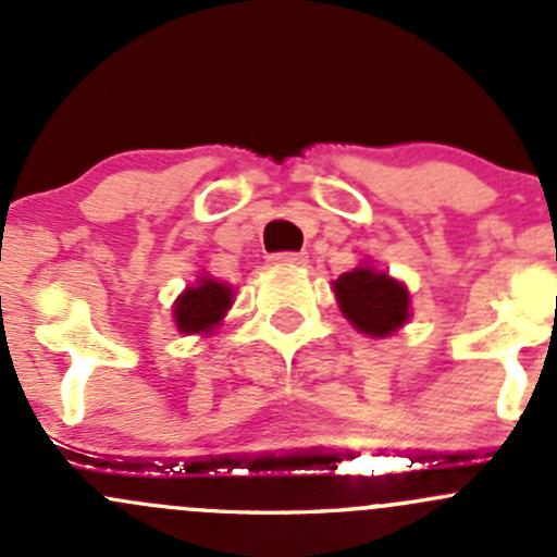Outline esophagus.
Here are the masks:
<instances>
[{
	"label": "esophagus",
	"mask_w": 557,
	"mask_h": 557,
	"mask_svg": "<svg viewBox=\"0 0 557 557\" xmlns=\"http://www.w3.org/2000/svg\"><path fill=\"white\" fill-rule=\"evenodd\" d=\"M272 261L277 267H305L310 258H307V252H277V256H272Z\"/></svg>",
	"instance_id": "1"
}]
</instances>
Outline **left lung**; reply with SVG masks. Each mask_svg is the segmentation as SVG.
<instances>
[{
    "label": "left lung",
    "mask_w": 557,
    "mask_h": 557,
    "mask_svg": "<svg viewBox=\"0 0 557 557\" xmlns=\"http://www.w3.org/2000/svg\"><path fill=\"white\" fill-rule=\"evenodd\" d=\"M331 288L352 329L372 339L396 334L412 318V299H409L407 285L369 261H361L356 269L339 274Z\"/></svg>",
    "instance_id": "1"
}]
</instances>
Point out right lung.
<instances>
[{"mask_svg": "<svg viewBox=\"0 0 557 557\" xmlns=\"http://www.w3.org/2000/svg\"><path fill=\"white\" fill-rule=\"evenodd\" d=\"M234 294L237 290L232 285L201 272L199 280L185 285V290L172 305V318L180 334L210 336L223 323L226 312L232 310Z\"/></svg>", "mask_w": 557, "mask_h": 557, "instance_id": "right-lung-1", "label": "right lung"}]
</instances>
